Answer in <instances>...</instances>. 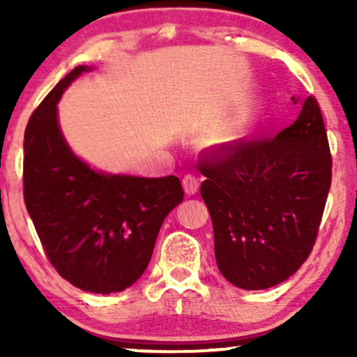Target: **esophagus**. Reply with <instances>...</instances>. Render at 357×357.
Masks as SVG:
<instances>
[{
  "label": "esophagus",
  "mask_w": 357,
  "mask_h": 357,
  "mask_svg": "<svg viewBox=\"0 0 357 357\" xmlns=\"http://www.w3.org/2000/svg\"><path fill=\"white\" fill-rule=\"evenodd\" d=\"M183 188H184V192H186L188 196L196 195L199 190V179L196 178L195 174H186L183 178Z\"/></svg>",
  "instance_id": "1"
}]
</instances>
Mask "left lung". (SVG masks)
Segmentation results:
<instances>
[{
  "instance_id": "1",
  "label": "left lung",
  "mask_w": 357,
  "mask_h": 357,
  "mask_svg": "<svg viewBox=\"0 0 357 357\" xmlns=\"http://www.w3.org/2000/svg\"><path fill=\"white\" fill-rule=\"evenodd\" d=\"M199 171L221 275L245 290L292 277L312 252L333 178L317 100L307 97L275 137L213 147Z\"/></svg>"
}]
</instances>
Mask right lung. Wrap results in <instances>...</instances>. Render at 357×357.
<instances>
[{"label":"right lung","mask_w":357,"mask_h":357,"mask_svg":"<svg viewBox=\"0 0 357 357\" xmlns=\"http://www.w3.org/2000/svg\"><path fill=\"white\" fill-rule=\"evenodd\" d=\"M79 65L45 97L24 130L23 195L45 253L65 280L93 294L127 289L144 273L162 221L183 202L176 176L92 169L68 147L56 117Z\"/></svg>","instance_id":"add662e5"}]
</instances>
